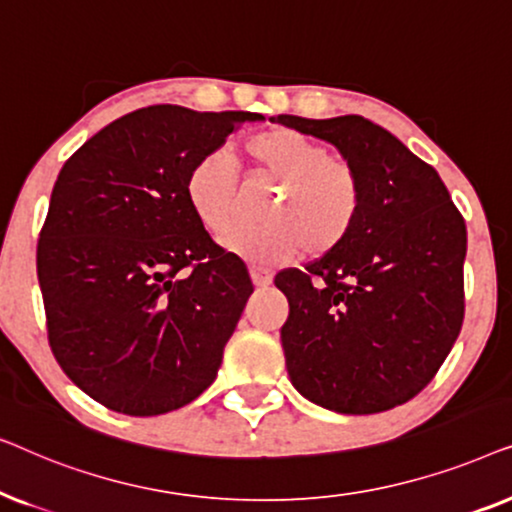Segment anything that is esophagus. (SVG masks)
<instances>
[{
    "label": "esophagus",
    "mask_w": 512,
    "mask_h": 512,
    "mask_svg": "<svg viewBox=\"0 0 512 512\" xmlns=\"http://www.w3.org/2000/svg\"><path fill=\"white\" fill-rule=\"evenodd\" d=\"M249 275H251V282L256 286H268L272 282V272L265 268H258V265H251Z\"/></svg>",
    "instance_id": "34e87169"
}]
</instances>
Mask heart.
Returning <instances> with one entry per match:
<instances>
[{"label": "heart", "instance_id": "1", "mask_svg": "<svg viewBox=\"0 0 512 512\" xmlns=\"http://www.w3.org/2000/svg\"><path fill=\"white\" fill-rule=\"evenodd\" d=\"M244 153L254 177L279 184L265 207L268 223L235 228L223 237L230 254L251 263L277 265L300 251L324 256L352 235L363 209L359 172L328 146L293 128H270L251 135ZM184 193L195 219L212 233H223L237 216V177L226 151L214 149L193 163Z\"/></svg>", "mask_w": 512, "mask_h": 512}]
</instances>
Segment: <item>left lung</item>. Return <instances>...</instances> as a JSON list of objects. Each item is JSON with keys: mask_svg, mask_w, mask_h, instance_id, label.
<instances>
[{"mask_svg": "<svg viewBox=\"0 0 512 512\" xmlns=\"http://www.w3.org/2000/svg\"><path fill=\"white\" fill-rule=\"evenodd\" d=\"M272 121L333 144L363 184L352 235L275 277L289 300L282 347L293 387L342 415L408 403L464 324V216L438 172L368 118Z\"/></svg>", "mask_w": 512, "mask_h": 512, "instance_id": "left-lung-1", "label": "left lung"}]
</instances>
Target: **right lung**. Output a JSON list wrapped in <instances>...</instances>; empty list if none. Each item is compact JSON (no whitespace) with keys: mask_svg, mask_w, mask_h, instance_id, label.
<instances>
[{"mask_svg":"<svg viewBox=\"0 0 512 512\" xmlns=\"http://www.w3.org/2000/svg\"><path fill=\"white\" fill-rule=\"evenodd\" d=\"M244 121L263 116L153 104L62 165L37 247L48 342L109 410L165 415L216 380L254 286L195 219L184 184Z\"/></svg>","mask_w":512,"mask_h":512,"instance_id":"add662e5","label":"right lung"}]
</instances>
